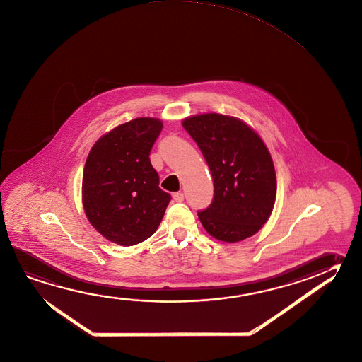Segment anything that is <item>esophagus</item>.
I'll use <instances>...</instances> for the list:
<instances>
[{
	"instance_id": "esophagus-1",
	"label": "esophagus",
	"mask_w": 362,
	"mask_h": 362,
	"mask_svg": "<svg viewBox=\"0 0 362 362\" xmlns=\"http://www.w3.org/2000/svg\"><path fill=\"white\" fill-rule=\"evenodd\" d=\"M173 198H174V201H175V202H183L184 194L182 192H177V193H174V194H173Z\"/></svg>"
}]
</instances>
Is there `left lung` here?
<instances>
[{"instance_id": "obj_1", "label": "left lung", "mask_w": 362, "mask_h": 362, "mask_svg": "<svg viewBox=\"0 0 362 362\" xmlns=\"http://www.w3.org/2000/svg\"><path fill=\"white\" fill-rule=\"evenodd\" d=\"M182 124L196 141L214 179V199L198 211L203 228L226 243L258 233L272 214L277 189L264 142L244 122L228 115H194Z\"/></svg>"}]
</instances>
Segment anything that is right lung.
Masks as SVG:
<instances>
[{"label": "right lung", "mask_w": 362, "mask_h": 362, "mask_svg": "<svg viewBox=\"0 0 362 362\" xmlns=\"http://www.w3.org/2000/svg\"><path fill=\"white\" fill-rule=\"evenodd\" d=\"M161 129L156 118L127 122L96 141L85 163L86 217L105 239L123 247L148 239L172 199L148 158Z\"/></svg>", "instance_id": "right-lung-1"}]
</instances>
